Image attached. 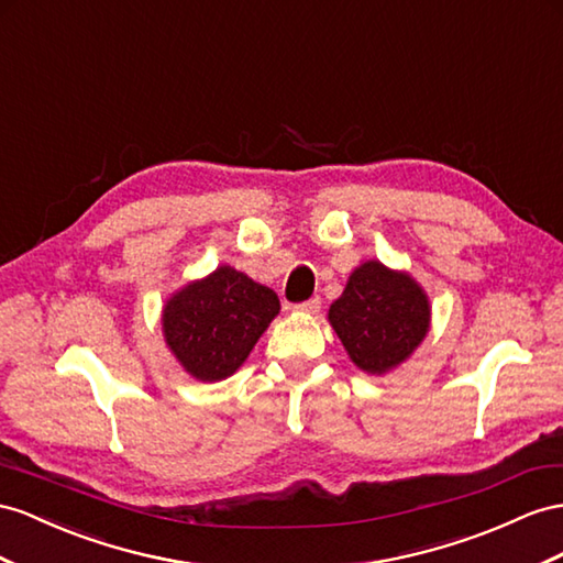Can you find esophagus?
Here are the masks:
<instances>
[{"label": "esophagus", "instance_id": "34e87169", "mask_svg": "<svg viewBox=\"0 0 563 563\" xmlns=\"http://www.w3.org/2000/svg\"><path fill=\"white\" fill-rule=\"evenodd\" d=\"M295 309H297L299 313L313 316V313L321 311V299H319V297H311V299H307V301H301V305H297Z\"/></svg>", "mask_w": 563, "mask_h": 563}]
</instances>
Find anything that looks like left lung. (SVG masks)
<instances>
[{"instance_id": "obj_1", "label": "left lung", "mask_w": 563, "mask_h": 563, "mask_svg": "<svg viewBox=\"0 0 563 563\" xmlns=\"http://www.w3.org/2000/svg\"><path fill=\"white\" fill-rule=\"evenodd\" d=\"M328 321L352 362L373 376L397 368L430 328V301L409 273L385 264L356 266L347 287L328 309Z\"/></svg>"}]
</instances>
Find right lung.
Masks as SVG:
<instances>
[{"label": "right lung", "instance_id": "right-lung-1", "mask_svg": "<svg viewBox=\"0 0 563 563\" xmlns=\"http://www.w3.org/2000/svg\"><path fill=\"white\" fill-rule=\"evenodd\" d=\"M278 311L280 301L271 287L233 266H219L168 297L164 340L192 378L216 383L244 364Z\"/></svg>", "mask_w": 563, "mask_h": 563}]
</instances>
